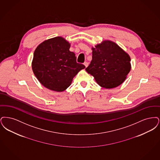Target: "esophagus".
Returning <instances> with one entry per match:
<instances>
[{"label": "esophagus", "mask_w": 160, "mask_h": 160, "mask_svg": "<svg viewBox=\"0 0 160 160\" xmlns=\"http://www.w3.org/2000/svg\"><path fill=\"white\" fill-rule=\"evenodd\" d=\"M83 64H84V66H85V68H87V67L88 66V63L87 62H84Z\"/></svg>", "instance_id": "1"}]
</instances>
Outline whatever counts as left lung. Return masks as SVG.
<instances>
[{
  "mask_svg": "<svg viewBox=\"0 0 160 160\" xmlns=\"http://www.w3.org/2000/svg\"><path fill=\"white\" fill-rule=\"evenodd\" d=\"M92 49V60L85 70L94 77L98 84L105 88H112L122 83L131 69L130 56L109 41Z\"/></svg>",
  "mask_w": 160,
  "mask_h": 160,
  "instance_id": "1",
  "label": "left lung"
}]
</instances>
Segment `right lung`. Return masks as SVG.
<instances>
[{
    "instance_id": "1",
    "label": "right lung",
    "mask_w": 160,
    "mask_h": 160,
    "mask_svg": "<svg viewBox=\"0 0 160 160\" xmlns=\"http://www.w3.org/2000/svg\"><path fill=\"white\" fill-rule=\"evenodd\" d=\"M70 44L62 37L45 41L35 49L32 69L39 82L46 88L63 91L85 66L77 62Z\"/></svg>"
}]
</instances>
